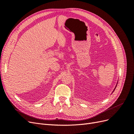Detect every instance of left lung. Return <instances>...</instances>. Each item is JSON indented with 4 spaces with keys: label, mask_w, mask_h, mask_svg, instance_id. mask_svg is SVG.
<instances>
[{
    "label": "left lung",
    "mask_w": 134,
    "mask_h": 134,
    "mask_svg": "<svg viewBox=\"0 0 134 134\" xmlns=\"http://www.w3.org/2000/svg\"><path fill=\"white\" fill-rule=\"evenodd\" d=\"M116 86H117V85H116ZM116 87H115V88H116ZM115 89H114V90H113V92H114V91H115ZM113 92H112V93H113Z\"/></svg>",
    "instance_id": "left-lung-1"
}]
</instances>
